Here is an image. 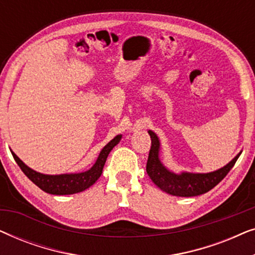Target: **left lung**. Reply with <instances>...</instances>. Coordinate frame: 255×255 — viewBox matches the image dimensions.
<instances>
[{"label":"left lung","mask_w":255,"mask_h":255,"mask_svg":"<svg viewBox=\"0 0 255 255\" xmlns=\"http://www.w3.org/2000/svg\"><path fill=\"white\" fill-rule=\"evenodd\" d=\"M152 145L146 165V172L153 183L165 193L180 197H191L208 193L217 186L235 166L242 152H239L228 165L210 173H174L163 165L160 160V140L154 132L148 130Z\"/></svg>","instance_id":"1"}]
</instances>
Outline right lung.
Returning <instances> with one entry per match:
<instances>
[{
  "label": "right lung",
  "mask_w": 255,
  "mask_h": 255,
  "mask_svg": "<svg viewBox=\"0 0 255 255\" xmlns=\"http://www.w3.org/2000/svg\"><path fill=\"white\" fill-rule=\"evenodd\" d=\"M122 134H118L113 140H110L100 152L99 158L94 163L93 167L86 172L81 173H67V174H58V175H48L36 172L29 166H26L11 149V154L17 162V165L20 167L23 173L45 193L52 195H72L88 189L94 183L99 180V177L102 174L104 163L107 161L108 155L111 152L115 146L121 141Z\"/></svg>",
  "instance_id": "1"
}]
</instances>
